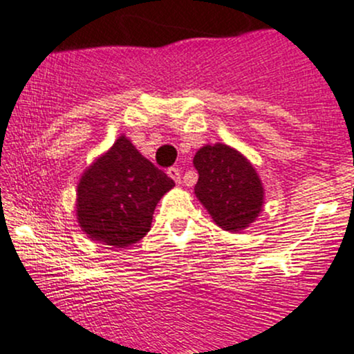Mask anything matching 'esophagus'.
Instances as JSON below:
<instances>
[{"label": "esophagus", "instance_id": "obj_1", "mask_svg": "<svg viewBox=\"0 0 354 354\" xmlns=\"http://www.w3.org/2000/svg\"><path fill=\"white\" fill-rule=\"evenodd\" d=\"M167 174H169V177L176 182V184H180V170H178V167H170L167 170Z\"/></svg>", "mask_w": 354, "mask_h": 354}]
</instances>
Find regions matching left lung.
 <instances>
[{"instance_id": "8db88e82", "label": "left lung", "mask_w": 354, "mask_h": 354, "mask_svg": "<svg viewBox=\"0 0 354 354\" xmlns=\"http://www.w3.org/2000/svg\"><path fill=\"white\" fill-rule=\"evenodd\" d=\"M198 172L195 195L210 217L227 232L253 223L263 207V185L250 160L230 145H203L194 157Z\"/></svg>"}]
</instances>
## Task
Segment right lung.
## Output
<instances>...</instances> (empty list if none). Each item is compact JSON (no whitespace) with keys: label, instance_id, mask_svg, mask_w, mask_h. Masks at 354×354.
<instances>
[{"label":"right lung","instance_id":"add662e5","mask_svg":"<svg viewBox=\"0 0 354 354\" xmlns=\"http://www.w3.org/2000/svg\"><path fill=\"white\" fill-rule=\"evenodd\" d=\"M176 185L120 136L97 157L77 184L76 215L89 239L124 248L151 230L159 201Z\"/></svg>","mask_w":354,"mask_h":354}]
</instances>
